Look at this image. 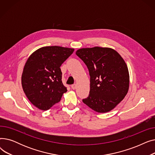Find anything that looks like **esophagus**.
<instances>
[{
	"label": "esophagus",
	"mask_w": 155,
	"mask_h": 155,
	"mask_svg": "<svg viewBox=\"0 0 155 155\" xmlns=\"http://www.w3.org/2000/svg\"><path fill=\"white\" fill-rule=\"evenodd\" d=\"M71 88L73 89V90H75V89H76V88H77V84H73V85H72L71 86Z\"/></svg>",
	"instance_id": "obj_1"
}]
</instances>
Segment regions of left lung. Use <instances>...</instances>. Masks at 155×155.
I'll use <instances>...</instances> for the list:
<instances>
[{
	"instance_id": "1",
	"label": "left lung",
	"mask_w": 155,
	"mask_h": 155,
	"mask_svg": "<svg viewBox=\"0 0 155 155\" xmlns=\"http://www.w3.org/2000/svg\"><path fill=\"white\" fill-rule=\"evenodd\" d=\"M76 54L87 65L91 77L90 94L83 102L99 113L114 109L129 87V71L123 58L112 48L99 46L79 49Z\"/></svg>"
}]
</instances>
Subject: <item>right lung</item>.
I'll list each match as a JSON object with an SVG mask.
<instances>
[{
	"mask_svg": "<svg viewBox=\"0 0 155 155\" xmlns=\"http://www.w3.org/2000/svg\"><path fill=\"white\" fill-rule=\"evenodd\" d=\"M73 51V48L45 46L28 58L22 74V87L29 101L39 109H50L67 91L61 81L60 67Z\"/></svg>",
	"mask_w": 155,
	"mask_h": 155,
	"instance_id": "obj_1",
	"label": "right lung"
}]
</instances>
